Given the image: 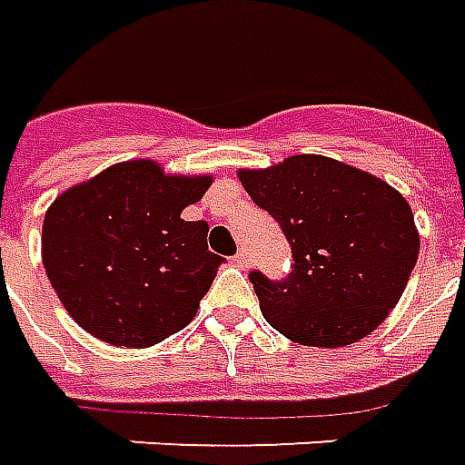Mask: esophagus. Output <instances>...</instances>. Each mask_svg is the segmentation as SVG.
Wrapping results in <instances>:
<instances>
[{
	"label": "esophagus",
	"instance_id": "esophagus-1",
	"mask_svg": "<svg viewBox=\"0 0 465 465\" xmlns=\"http://www.w3.org/2000/svg\"><path fill=\"white\" fill-rule=\"evenodd\" d=\"M249 262H252V259H249V252H246V249H239V252H236V256H233V264L236 266H249Z\"/></svg>",
	"mask_w": 465,
	"mask_h": 465
}]
</instances>
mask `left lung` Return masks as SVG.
<instances>
[{"label": "left lung", "instance_id": "left-lung-1", "mask_svg": "<svg viewBox=\"0 0 465 465\" xmlns=\"http://www.w3.org/2000/svg\"><path fill=\"white\" fill-rule=\"evenodd\" d=\"M239 181L292 243L287 277L249 274L266 322L310 347L368 337L398 304L418 262L408 201L372 173L312 153L239 171Z\"/></svg>", "mask_w": 465, "mask_h": 465}]
</instances>
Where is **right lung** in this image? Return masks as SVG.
<instances>
[{
  "label": "right lung",
  "instance_id": "add662e5",
  "mask_svg": "<svg viewBox=\"0 0 465 465\" xmlns=\"http://www.w3.org/2000/svg\"><path fill=\"white\" fill-rule=\"evenodd\" d=\"M209 186L125 161L54 199L42 262L74 322L115 347H151L193 320L223 259L209 252V223L181 211Z\"/></svg>",
  "mask_w": 465,
  "mask_h": 465
}]
</instances>
